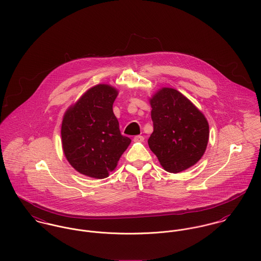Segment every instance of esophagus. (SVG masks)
Instances as JSON below:
<instances>
[{
    "label": "esophagus",
    "instance_id": "1",
    "mask_svg": "<svg viewBox=\"0 0 261 261\" xmlns=\"http://www.w3.org/2000/svg\"><path fill=\"white\" fill-rule=\"evenodd\" d=\"M134 141L135 142H143L144 141V137L141 135H137L134 137Z\"/></svg>",
    "mask_w": 261,
    "mask_h": 261
}]
</instances>
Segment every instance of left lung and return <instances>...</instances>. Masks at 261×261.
I'll return each instance as SVG.
<instances>
[{
    "label": "left lung",
    "mask_w": 261,
    "mask_h": 261,
    "mask_svg": "<svg viewBox=\"0 0 261 261\" xmlns=\"http://www.w3.org/2000/svg\"><path fill=\"white\" fill-rule=\"evenodd\" d=\"M153 133L151 151L168 172L178 173L196 164L209 138V125L202 112L172 88H162L150 98Z\"/></svg>",
    "instance_id": "left-lung-1"
}]
</instances>
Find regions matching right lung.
I'll return each instance as SVG.
<instances>
[{"instance_id": "right-lung-1", "label": "right lung", "mask_w": 261, "mask_h": 261, "mask_svg": "<svg viewBox=\"0 0 261 261\" xmlns=\"http://www.w3.org/2000/svg\"><path fill=\"white\" fill-rule=\"evenodd\" d=\"M118 91L110 85L90 88L65 113L62 146L68 162L79 173L103 179L109 176L131 143L123 136L113 113Z\"/></svg>"}]
</instances>
